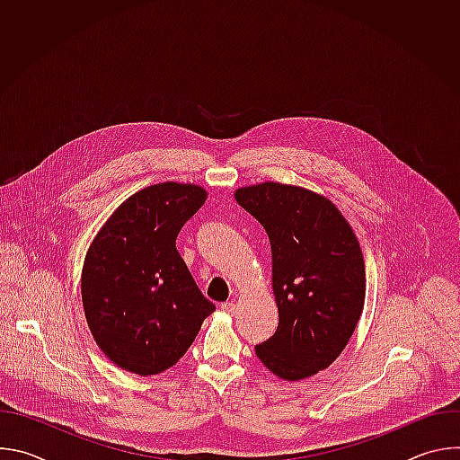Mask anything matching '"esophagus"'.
Returning <instances> with one entry per match:
<instances>
[{"instance_id": "34e87169", "label": "esophagus", "mask_w": 460, "mask_h": 460, "mask_svg": "<svg viewBox=\"0 0 460 460\" xmlns=\"http://www.w3.org/2000/svg\"><path fill=\"white\" fill-rule=\"evenodd\" d=\"M220 309H222L224 313H227V314H233V313L236 311V305H234L233 302H224V304L220 305Z\"/></svg>"}]
</instances>
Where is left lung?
Instances as JSON below:
<instances>
[{"instance_id":"left-lung-1","label":"left lung","mask_w":460,"mask_h":460,"mask_svg":"<svg viewBox=\"0 0 460 460\" xmlns=\"http://www.w3.org/2000/svg\"><path fill=\"white\" fill-rule=\"evenodd\" d=\"M234 199L264 226L273 254L279 327L254 346L256 357L277 376L302 380L342 353L362 314L358 240L341 211L307 189L266 181Z\"/></svg>"}]
</instances>
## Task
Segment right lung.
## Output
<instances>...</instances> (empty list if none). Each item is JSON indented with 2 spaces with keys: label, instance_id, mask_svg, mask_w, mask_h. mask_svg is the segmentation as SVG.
I'll use <instances>...</instances> for the list:
<instances>
[{
  "label": "right lung",
  "instance_id": "1",
  "mask_svg": "<svg viewBox=\"0 0 460 460\" xmlns=\"http://www.w3.org/2000/svg\"><path fill=\"white\" fill-rule=\"evenodd\" d=\"M206 202L189 183H156L127 199L94 238L82 275L84 309L100 349L119 367L156 375L174 366L217 309L176 251Z\"/></svg>",
  "mask_w": 460,
  "mask_h": 460
}]
</instances>
